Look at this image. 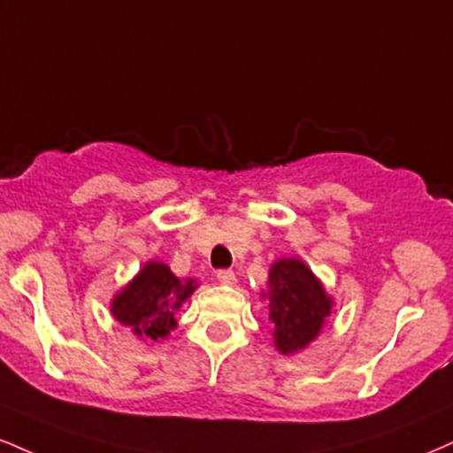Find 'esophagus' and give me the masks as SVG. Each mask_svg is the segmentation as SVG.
<instances>
[{
	"label": "esophagus",
	"mask_w": 453,
	"mask_h": 453,
	"mask_svg": "<svg viewBox=\"0 0 453 453\" xmlns=\"http://www.w3.org/2000/svg\"><path fill=\"white\" fill-rule=\"evenodd\" d=\"M217 280H219L221 285L232 287V285H236V274H234L232 270H219L217 272Z\"/></svg>",
	"instance_id": "34e87169"
}]
</instances>
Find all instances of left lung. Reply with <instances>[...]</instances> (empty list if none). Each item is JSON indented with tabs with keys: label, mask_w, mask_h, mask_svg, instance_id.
<instances>
[{
	"label": "left lung",
	"mask_w": 453,
	"mask_h": 453,
	"mask_svg": "<svg viewBox=\"0 0 453 453\" xmlns=\"http://www.w3.org/2000/svg\"><path fill=\"white\" fill-rule=\"evenodd\" d=\"M261 299H268L274 348L285 357L306 350L335 306L323 280L297 257H280L270 265L268 288H261Z\"/></svg>",
	"instance_id": "left-lung-1"
}]
</instances>
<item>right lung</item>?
<instances>
[{"label": "right lung", "instance_id": "add662e5", "mask_svg": "<svg viewBox=\"0 0 453 453\" xmlns=\"http://www.w3.org/2000/svg\"><path fill=\"white\" fill-rule=\"evenodd\" d=\"M198 288L194 279H179L165 261H147L133 280L113 296L109 310L141 342L165 340L177 326L174 314Z\"/></svg>", "mask_w": 453, "mask_h": 453}]
</instances>
